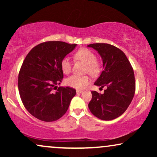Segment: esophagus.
Masks as SVG:
<instances>
[{
    "mask_svg": "<svg viewBox=\"0 0 157 157\" xmlns=\"http://www.w3.org/2000/svg\"><path fill=\"white\" fill-rule=\"evenodd\" d=\"M76 93L77 94H81V93H83V91H82V90H76Z\"/></svg>",
    "mask_w": 157,
    "mask_h": 157,
    "instance_id": "esophagus-1",
    "label": "esophagus"
}]
</instances>
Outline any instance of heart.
<instances>
[{
  "instance_id": "b5f03b06",
  "label": "heart",
  "mask_w": 157,
  "mask_h": 157,
  "mask_svg": "<svg viewBox=\"0 0 157 157\" xmlns=\"http://www.w3.org/2000/svg\"><path fill=\"white\" fill-rule=\"evenodd\" d=\"M74 59L79 60L86 64V72L89 73L92 76H96L99 72V65L96 61V56L93 51L86 48L78 49L75 53ZM71 62L68 57H64L61 61V68L64 74H69L71 71ZM68 86L74 88V89H81L91 83V79L87 76H70L65 81Z\"/></svg>"
}]
</instances>
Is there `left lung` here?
Returning a JSON list of instances; mask_svg holds the SVG:
<instances>
[{
    "instance_id": "1",
    "label": "left lung",
    "mask_w": 157,
    "mask_h": 157,
    "mask_svg": "<svg viewBox=\"0 0 157 157\" xmlns=\"http://www.w3.org/2000/svg\"><path fill=\"white\" fill-rule=\"evenodd\" d=\"M88 46L97 51L103 60L104 71L94 84L101 88L106 86L103 94L91 91L89 108L96 117L110 121L123 114L134 98V70L125 53L117 47L108 44H92Z\"/></svg>"
}]
</instances>
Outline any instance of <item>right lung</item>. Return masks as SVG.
<instances>
[{"mask_svg":"<svg viewBox=\"0 0 157 157\" xmlns=\"http://www.w3.org/2000/svg\"><path fill=\"white\" fill-rule=\"evenodd\" d=\"M76 44L47 41L30 51L21 66L18 86L25 108L43 121H56L67 111L76 90L59 87L63 78L61 60L74 50Z\"/></svg>","mask_w":157,"mask_h":157,"instance_id":"1","label":"right lung"}]
</instances>
